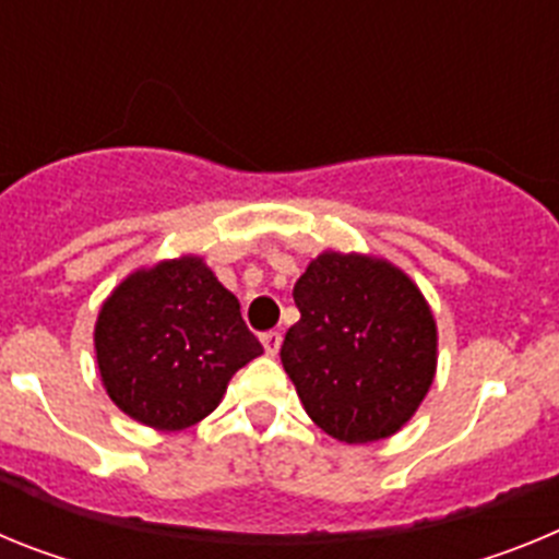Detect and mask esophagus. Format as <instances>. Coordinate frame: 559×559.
Wrapping results in <instances>:
<instances>
[{
  "instance_id": "esophagus-1",
  "label": "esophagus",
  "mask_w": 559,
  "mask_h": 559,
  "mask_svg": "<svg viewBox=\"0 0 559 559\" xmlns=\"http://www.w3.org/2000/svg\"><path fill=\"white\" fill-rule=\"evenodd\" d=\"M263 347H265V355H276L280 353V347H283V333H276V330H269V333H263Z\"/></svg>"
}]
</instances>
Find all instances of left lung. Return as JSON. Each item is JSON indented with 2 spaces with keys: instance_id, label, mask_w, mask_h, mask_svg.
<instances>
[{
  "instance_id": "1",
  "label": "left lung",
  "mask_w": 559,
  "mask_h": 559,
  "mask_svg": "<svg viewBox=\"0 0 559 559\" xmlns=\"http://www.w3.org/2000/svg\"><path fill=\"white\" fill-rule=\"evenodd\" d=\"M283 367L316 426L364 445L406 426L437 372L426 296L386 260L324 251L294 285Z\"/></svg>"
}]
</instances>
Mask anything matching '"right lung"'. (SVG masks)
Here are the masks:
<instances>
[{"instance_id": "add662e5", "label": "right lung", "mask_w": 559, "mask_h": 559, "mask_svg": "<svg viewBox=\"0 0 559 559\" xmlns=\"http://www.w3.org/2000/svg\"><path fill=\"white\" fill-rule=\"evenodd\" d=\"M97 367L108 397L142 426L181 431L218 408L263 344L201 257L133 271L103 302Z\"/></svg>"}]
</instances>
